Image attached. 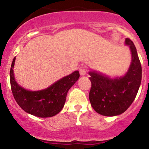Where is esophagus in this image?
<instances>
[{
    "label": "esophagus",
    "mask_w": 149,
    "mask_h": 149,
    "mask_svg": "<svg viewBox=\"0 0 149 149\" xmlns=\"http://www.w3.org/2000/svg\"><path fill=\"white\" fill-rule=\"evenodd\" d=\"M86 72H87V70L85 66H81L79 68V73H80L81 76H85L86 74Z\"/></svg>",
    "instance_id": "esophagus-1"
}]
</instances>
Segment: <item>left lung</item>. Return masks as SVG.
I'll use <instances>...</instances> for the list:
<instances>
[{"label":"left lung","mask_w":149,"mask_h":149,"mask_svg":"<svg viewBox=\"0 0 149 149\" xmlns=\"http://www.w3.org/2000/svg\"><path fill=\"white\" fill-rule=\"evenodd\" d=\"M125 44L130 48L132 62L125 76L111 79L105 75L90 71L92 83L89 101L97 113L106 116L122 114L136 97L142 79V68L133 42L130 38Z\"/></svg>","instance_id":"obj_1"}]
</instances>
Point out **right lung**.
I'll return each mask as SVG.
<instances>
[{
    "label": "right lung",
    "instance_id": "right-lung-1",
    "mask_svg": "<svg viewBox=\"0 0 149 149\" xmlns=\"http://www.w3.org/2000/svg\"><path fill=\"white\" fill-rule=\"evenodd\" d=\"M15 59L13 60L10 70V83L17 104L25 112L38 117H52L57 114L64 106L68 90L79 79V72L76 70L45 89L29 91L16 81L13 70Z\"/></svg>",
    "mask_w": 149,
    "mask_h": 149
}]
</instances>
